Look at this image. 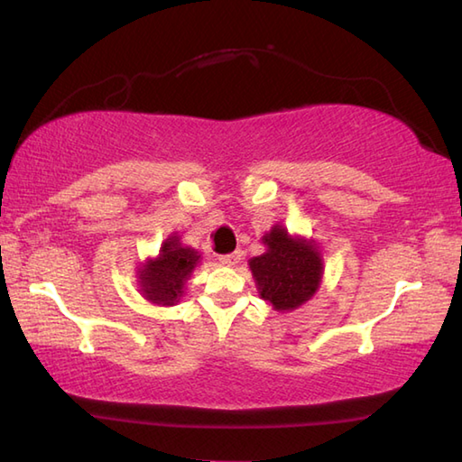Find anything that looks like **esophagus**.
Instances as JSON below:
<instances>
[{
    "mask_svg": "<svg viewBox=\"0 0 462 462\" xmlns=\"http://www.w3.org/2000/svg\"><path fill=\"white\" fill-rule=\"evenodd\" d=\"M240 260H242V252L238 250V252H232V254L220 256V264H224V266H236Z\"/></svg>",
    "mask_w": 462,
    "mask_h": 462,
    "instance_id": "obj_1",
    "label": "esophagus"
}]
</instances>
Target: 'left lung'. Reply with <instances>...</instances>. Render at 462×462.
<instances>
[{"mask_svg": "<svg viewBox=\"0 0 462 462\" xmlns=\"http://www.w3.org/2000/svg\"><path fill=\"white\" fill-rule=\"evenodd\" d=\"M264 252L248 260L262 300L276 312H292L312 300L324 278V258L314 238L274 224L260 238Z\"/></svg>", "mask_w": 462, "mask_h": 462, "instance_id": "8db88e82", "label": "left lung"}]
</instances>
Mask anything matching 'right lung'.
Masks as SVG:
<instances>
[{
	"label": "right lung",
	"mask_w": 462,
	"mask_h": 462,
	"mask_svg": "<svg viewBox=\"0 0 462 462\" xmlns=\"http://www.w3.org/2000/svg\"><path fill=\"white\" fill-rule=\"evenodd\" d=\"M200 252L182 244L178 232H170L156 256L140 262L135 273L138 292L153 306H176L186 294V284L200 266Z\"/></svg>",
	"instance_id": "obj_1"
}]
</instances>
